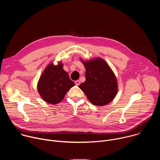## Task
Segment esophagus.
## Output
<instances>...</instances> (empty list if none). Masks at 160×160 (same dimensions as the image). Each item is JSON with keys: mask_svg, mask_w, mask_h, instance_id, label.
<instances>
[{"mask_svg": "<svg viewBox=\"0 0 160 160\" xmlns=\"http://www.w3.org/2000/svg\"><path fill=\"white\" fill-rule=\"evenodd\" d=\"M80 81H79V80H77V81H75V85H77V86H78V85H80Z\"/></svg>", "mask_w": 160, "mask_h": 160, "instance_id": "34e87169", "label": "esophagus"}]
</instances>
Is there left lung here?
Wrapping results in <instances>:
<instances>
[{"label":"left lung","mask_w":160,"mask_h":160,"mask_svg":"<svg viewBox=\"0 0 160 160\" xmlns=\"http://www.w3.org/2000/svg\"><path fill=\"white\" fill-rule=\"evenodd\" d=\"M82 62L85 68L86 80L79 88L94 105L102 106L109 104L118 92L117 78L111 68L99 58Z\"/></svg>","instance_id":"1"}]
</instances>
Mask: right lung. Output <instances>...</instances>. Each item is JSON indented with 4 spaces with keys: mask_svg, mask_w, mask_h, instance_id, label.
Here are the masks:
<instances>
[{
    "mask_svg": "<svg viewBox=\"0 0 160 160\" xmlns=\"http://www.w3.org/2000/svg\"><path fill=\"white\" fill-rule=\"evenodd\" d=\"M74 85L75 83L59 62L57 66L50 63L45 68L38 80L37 89L45 101L56 104L63 99L68 91Z\"/></svg>",
    "mask_w": 160,
    "mask_h": 160,
    "instance_id": "right-lung-1",
    "label": "right lung"
}]
</instances>
